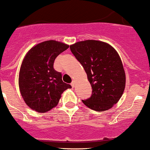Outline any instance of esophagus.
I'll list each match as a JSON object with an SVG mask.
<instances>
[{"label":"esophagus","instance_id":"obj_1","mask_svg":"<svg viewBox=\"0 0 150 150\" xmlns=\"http://www.w3.org/2000/svg\"><path fill=\"white\" fill-rule=\"evenodd\" d=\"M74 84H75V81H72L71 83V85L72 86V87H74Z\"/></svg>","mask_w":150,"mask_h":150}]
</instances>
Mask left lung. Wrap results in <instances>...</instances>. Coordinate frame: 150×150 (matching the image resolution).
<instances>
[{"mask_svg": "<svg viewBox=\"0 0 150 150\" xmlns=\"http://www.w3.org/2000/svg\"><path fill=\"white\" fill-rule=\"evenodd\" d=\"M71 52L87 73L92 95L82 100L93 110L103 112L118 102L125 87V74L119 54L106 43L96 40L70 46Z\"/></svg>", "mask_w": 150, "mask_h": 150, "instance_id": "1", "label": "left lung"}]
</instances>
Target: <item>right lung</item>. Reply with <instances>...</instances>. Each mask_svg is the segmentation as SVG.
I'll return each mask as SVG.
<instances>
[{"mask_svg": "<svg viewBox=\"0 0 150 150\" xmlns=\"http://www.w3.org/2000/svg\"><path fill=\"white\" fill-rule=\"evenodd\" d=\"M69 47L50 40L37 44L27 53L20 68L19 86L25 103L33 110L48 112L57 106L63 91L71 88L54 69L56 57Z\"/></svg>", "mask_w": 150, "mask_h": 150, "instance_id": "right-lung-1", "label": "right lung"}]
</instances>
